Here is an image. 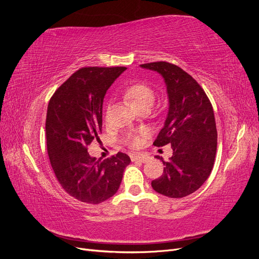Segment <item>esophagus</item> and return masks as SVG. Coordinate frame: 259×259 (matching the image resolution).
Returning <instances> with one entry per match:
<instances>
[{"label": "esophagus", "instance_id": "34e87169", "mask_svg": "<svg viewBox=\"0 0 259 259\" xmlns=\"http://www.w3.org/2000/svg\"><path fill=\"white\" fill-rule=\"evenodd\" d=\"M131 159H132V161L133 162H142V163H144V162H146L147 160H148V156L147 155H145V154H132L131 155Z\"/></svg>", "mask_w": 259, "mask_h": 259}]
</instances>
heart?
Listing matches in <instances>:
<instances>
[{"label": "heart", "instance_id": "1", "mask_svg": "<svg viewBox=\"0 0 259 259\" xmlns=\"http://www.w3.org/2000/svg\"><path fill=\"white\" fill-rule=\"evenodd\" d=\"M125 96H126L137 109L143 106L151 107L155 100V93L150 88V86L145 83H134L131 84L125 89ZM146 134L145 132H142V135ZM125 142H126L131 147L137 148L142 144V138L138 134H133L128 133L125 136Z\"/></svg>", "mask_w": 259, "mask_h": 259}]
</instances>
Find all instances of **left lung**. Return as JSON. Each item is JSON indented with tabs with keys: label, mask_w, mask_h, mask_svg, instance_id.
I'll return each instance as SVG.
<instances>
[{
	"label": "left lung",
	"mask_w": 259,
	"mask_h": 259,
	"mask_svg": "<svg viewBox=\"0 0 259 259\" xmlns=\"http://www.w3.org/2000/svg\"><path fill=\"white\" fill-rule=\"evenodd\" d=\"M140 67L163 76L168 97L166 120L153 145L170 144L173 155L167 162L161 158L165 167L151 186L168 198L187 197L205 183L214 166L217 130L213 107L200 84L178 66L156 61Z\"/></svg>",
	"instance_id": "left-lung-1"
}]
</instances>
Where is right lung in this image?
Returning a JSON list of instances; mask_svg holds the SVG:
<instances>
[{
    "label": "right lung",
    "instance_id": "obj_1",
    "mask_svg": "<svg viewBox=\"0 0 259 259\" xmlns=\"http://www.w3.org/2000/svg\"><path fill=\"white\" fill-rule=\"evenodd\" d=\"M125 67L77 70L52 96L46 114V143L55 176L68 194L90 204L111 198L131 159L117 152L92 158L88 147L103 128V103L108 89Z\"/></svg>",
    "mask_w": 259,
    "mask_h": 259
}]
</instances>
